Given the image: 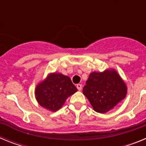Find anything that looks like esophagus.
Returning <instances> with one entry per match:
<instances>
[{
    "instance_id": "1",
    "label": "esophagus",
    "mask_w": 146,
    "mask_h": 146,
    "mask_svg": "<svg viewBox=\"0 0 146 146\" xmlns=\"http://www.w3.org/2000/svg\"><path fill=\"white\" fill-rule=\"evenodd\" d=\"M77 88L78 89V91H81V90H82V85L77 84Z\"/></svg>"
}]
</instances>
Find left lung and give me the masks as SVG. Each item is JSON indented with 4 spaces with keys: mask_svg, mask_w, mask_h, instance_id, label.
Instances as JSON below:
<instances>
[{
    "mask_svg": "<svg viewBox=\"0 0 146 146\" xmlns=\"http://www.w3.org/2000/svg\"><path fill=\"white\" fill-rule=\"evenodd\" d=\"M82 92L97 113H105L126 97L127 87L115 69L90 74Z\"/></svg>",
    "mask_w": 146,
    "mask_h": 146,
    "instance_id": "left-lung-1",
    "label": "left lung"
}]
</instances>
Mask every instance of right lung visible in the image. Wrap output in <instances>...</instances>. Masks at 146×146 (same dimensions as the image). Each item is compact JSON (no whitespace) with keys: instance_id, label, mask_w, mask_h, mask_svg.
<instances>
[{"instance_id":"add662e5","label":"right lung","mask_w":146,"mask_h":146,"mask_svg":"<svg viewBox=\"0 0 146 146\" xmlns=\"http://www.w3.org/2000/svg\"><path fill=\"white\" fill-rule=\"evenodd\" d=\"M77 89L69 77L60 73H51L36 86L35 96L38 104L45 109L55 112Z\"/></svg>"}]
</instances>
